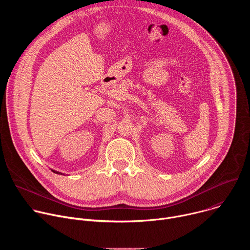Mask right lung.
<instances>
[{
  "label": "right lung",
  "mask_w": 250,
  "mask_h": 250,
  "mask_svg": "<svg viewBox=\"0 0 250 250\" xmlns=\"http://www.w3.org/2000/svg\"><path fill=\"white\" fill-rule=\"evenodd\" d=\"M54 173H56V174H61L62 175V173H60V172H57V171H54V170H52Z\"/></svg>",
  "instance_id": "obj_1"
}]
</instances>
